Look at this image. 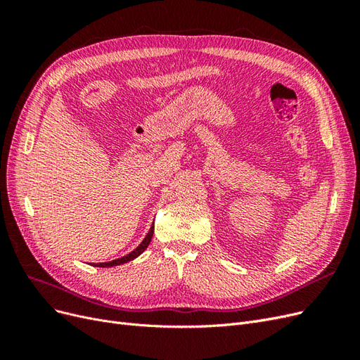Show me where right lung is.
Masks as SVG:
<instances>
[{
  "label": "right lung",
  "instance_id": "1",
  "mask_svg": "<svg viewBox=\"0 0 360 360\" xmlns=\"http://www.w3.org/2000/svg\"><path fill=\"white\" fill-rule=\"evenodd\" d=\"M153 233H155V222L151 224V226H150V230H148L147 236L144 237V240L141 242V243H139V246H138L136 249H134L132 252L127 254V255H124V257H122V258H117V259H112V261H106V263H97V264H94V267H114V266L124 264V263H129V261L135 259L136 257H139V255L143 254L144 250L147 249V246H148V245H150V242H151V237H153Z\"/></svg>",
  "mask_w": 360,
  "mask_h": 360
}]
</instances>
